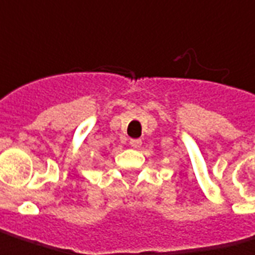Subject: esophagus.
I'll return each mask as SVG.
<instances>
[{
    "instance_id": "esophagus-1",
    "label": "esophagus",
    "mask_w": 255,
    "mask_h": 255,
    "mask_svg": "<svg viewBox=\"0 0 255 255\" xmlns=\"http://www.w3.org/2000/svg\"><path fill=\"white\" fill-rule=\"evenodd\" d=\"M130 145L133 148H138V147L141 145V140H140V138H131Z\"/></svg>"
}]
</instances>
